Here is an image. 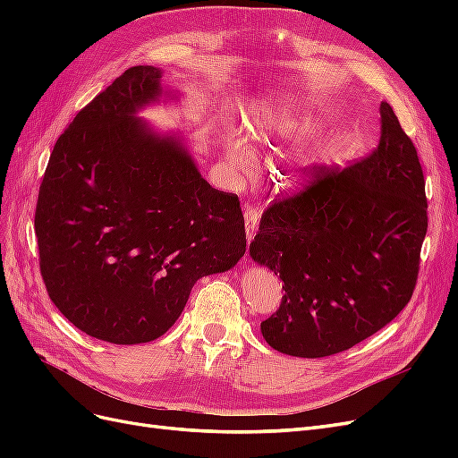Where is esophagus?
Masks as SVG:
<instances>
[{
	"instance_id": "esophagus-1",
	"label": "esophagus",
	"mask_w": 458,
	"mask_h": 458,
	"mask_svg": "<svg viewBox=\"0 0 458 458\" xmlns=\"http://www.w3.org/2000/svg\"><path fill=\"white\" fill-rule=\"evenodd\" d=\"M244 224H246V239L252 241L256 231H258V224H259V212L254 206L244 208Z\"/></svg>"
}]
</instances>
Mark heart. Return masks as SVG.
I'll use <instances>...</instances> for the list:
<instances>
[{
	"instance_id": "obj_1",
	"label": "heart",
	"mask_w": 458,
	"mask_h": 458,
	"mask_svg": "<svg viewBox=\"0 0 458 458\" xmlns=\"http://www.w3.org/2000/svg\"><path fill=\"white\" fill-rule=\"evenodd\" d=\"M300 108L290 105L281 106L279 113H267L258 116L250 123V135L258 143H269L276 137L290 131L294 135H308L315 130L313 116L306 113H298ZM227 162L231 168L242 177H250L254 174V157L250 148L244 143L242 137L231 135L227 137ZM294 179H303V168H298Z\"/></svg>"
}]
</instances>
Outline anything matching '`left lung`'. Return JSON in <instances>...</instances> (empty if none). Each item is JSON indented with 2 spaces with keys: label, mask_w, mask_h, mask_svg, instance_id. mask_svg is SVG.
<instances>
[{
  "label": "left lung",
  "mask_w": 458,
  "mask_h": 458,
  "mask_svg": "<svg viewBox=\"0 0 458 458\" xmlns=\"http://www.w3.org/2000/svg\"><path fill=\"white\" fill-rule=\"evenodd\" d=\"M311 175L263 212L250 242L252 259L284 283L261 335L273 350L308 359L350 350L399 315L428 231L422 165L387 103L369 157Z\"/></svg>",
  "instance_id": "8db88e82"
}]
</instances>
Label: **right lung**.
<instances>
[{
	"mask_svg": "<svg viewBox=\"0 0 458 458\" xmlns=\"http://www.w3.org/2000/svg\"><path fill=\"white\" fill-rule=\"evenodd\" d=\"M162 71L131 66L53 147L36 204L39 271L57 310L110 344L157 340L191 288L246 252L239 197L214 189L177 137L137 110Z\"/></svg>",
	"mask_w": 458,
	"mask_h": 458,
	"instance_id": "right-lung-1",
	"label": "right lung"
}]
</instances>
